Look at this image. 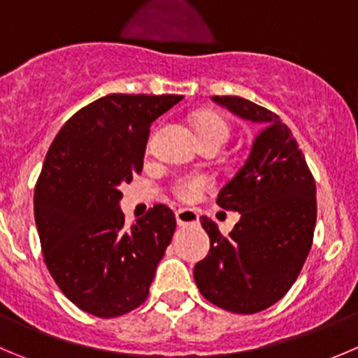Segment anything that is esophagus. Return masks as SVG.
Returning a JSON list of instances; mask_svg holds the SVG:
<instances>
[{
    "instance_id": "34e87169",
    "label": "esophagus",
    "mask_w": 358,
    "mask_h": 358,
    "mask_svg": "<svg viewBox=\"0 0 358 358\" xmlns=\"http://www.w3.org/2000/svg\"><path fill=\"white\" fill-rule=\"evenodd\" d=\"M176 217V224L178 225H194L199 222V215L196 213L194 210H189V208H180V210H176L175 213Z\"/></svg>"
}]
</instances>
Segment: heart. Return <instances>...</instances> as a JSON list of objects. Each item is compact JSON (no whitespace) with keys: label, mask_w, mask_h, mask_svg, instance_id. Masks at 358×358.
Here are the masks:
<instances>
[{"label":"heart","mask_w":358,"mask_h":358,"mask_svg":"<svg viewBox=\"0 0 358 358\" xmlns=\"http://www.w3.org/2000/svg\"><path fill=\"white\" fill-rule=\"evenodd\" d=\"M194 126H196L197 134H199L201 141L217 140L222 145L229 140V124L224 117H220L215 112H201L194 117ZM210 187L208 178L201 175H189L182 176V178L175 180L173 183V192L178 199L196 201L204 190Z\"/></svg>","instance_id":"b5f03b06"}]
</instances>
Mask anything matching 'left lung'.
Instances as JSON below:
<instances>
[{"instance_id":"left-lung-1","label":"left lung","mask_w":358,"mask_h":358,"mask_svg":"<svg viewBox=\"0 0 358 358\" xmlns=\"http://www.w3.org/2000/svg\"><path fill=\"white\" fill-rule=\"evenodd\" d=\"M243 119L262 122L248 159L218 192L217 204L239 211L227 236L201 217L210 253L194 267L203 294L222 310L252 315L290 290L313 245L317 185L292 131L276 113L238 96H213Z\"/></svg>"}]
</instances>
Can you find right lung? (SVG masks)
<instances>
[{
  "label": "right lung",
  "mask_w": 358,
  "mask_h": 358,
  "mask_svg": "<svg viewBox=\"0 0 358 358\" xmlns=\"http://www.w3.org/2000/svg\"><path fill=\"white\" fill-rule=\"evenodd\" d=\"M176 94H108L83 106L52 141L34 189L47 269L75 306L115 318L145 303L176 218L155 204L131 227L122 183L143 169L150 126Z\"/></svg>",
  "instance_id": "right-lung-1"
}]
</instances>
